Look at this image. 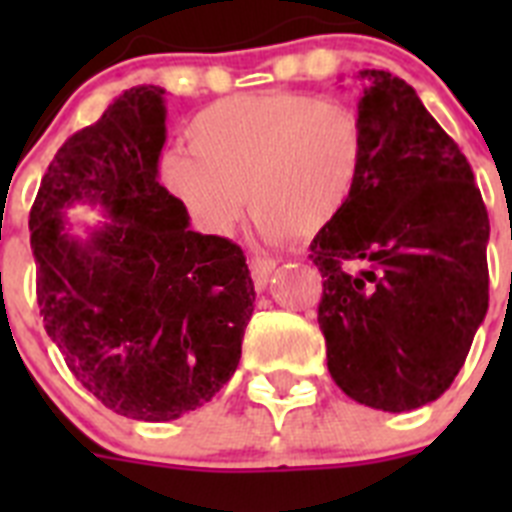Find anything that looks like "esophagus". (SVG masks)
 Listing matches in <instances>:
<instances>
[{
  "instance_id": "obj_1",
  "label": "esophagus",
  "mask_w": 512,
  "mask_h": 512,
  "mask_svg": "<svg viewBox=\"0 0 512 512\" xmlns=\"http://www.w3.org/2000/svg\"><path fill=\"white\" fill-rule=\"evenodd\" d=\"M248 266H251V277H253V284H256V289H264L266 282H269V277H271V271L277 269V261L253 256V259L248 261Z\"/></svg>"
}]
</instances>
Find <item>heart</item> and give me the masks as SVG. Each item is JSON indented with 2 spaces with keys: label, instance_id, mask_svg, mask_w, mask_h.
<instances>
[{
  "label": "heart",
  "instance_id": "1",
  "mask_svg": "<svg viewBox=\"0 0 512 512\" xmlns=\"http://www.w3.org/2000/svg\"><path fill=\"white\" fill-rule=\"evenodd\" d=\"M187 140L192 153H169L161 176L207 235H228L248 200L266 241L312 238L341 215L364 158L351 107L297 92L220 99L194 115Z\"/></svg>",
  "mask_w": 512,
  "mask_h": 512
}]
</instances>
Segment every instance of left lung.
<instances>
[{"label":"left lung","instance_id":"1","mask_svg":"<svg viewBox=\"0 0 512 512\" xmlns=\"http://www.w3.org/2000/svg\"><path fill=\"white\" fill-rule=\"evenodd\" d=\"M364 158L310 243L325 277L328 372L351 400L405 413L438 400L490 305V217L472 166L390 71H359Z\"/></svg>","mask_w":512,"mask_h":512}]
</instances>
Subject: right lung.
<instances>
[{"instance_id": "add662e5", "label": "right lung", "mask_w": 512, "mask_h": 512, "mask_svg": "<svg viewBox=\"0 0 512 512\" xmlns=\"http://www.w3.org/2000/svg\"><path fill=\"white\" fill-rule=\"evenodd\" d=\"M164 94L128 89L71 135L30 210L45 333L104 408L148 423L220 392L256 300L241 246L189 230L187 210L158 184ZM74 201L99 204L111 223L79 242L62 215Z\"/></svg>"}]
</instances>
